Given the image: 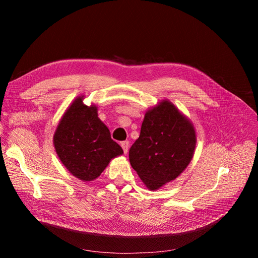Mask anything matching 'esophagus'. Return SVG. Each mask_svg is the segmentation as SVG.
Segmentation results:
<instances>
[{
	"mask_svg": "<svg viewBox=\"0 0 258 258\" xmlns=\"http://www.w3.org/2000/svg\"><path fill=\"white\" fill-rule=\"evenodd\" d=\"M122 150H123V153L127 154L128 153V150H129V142L128 141H123L120 143Z\"/></svg>",
	"mask_w": 258,
	"mask_h": 258,
	"instance_id": "obj_1",
	"label": "esophagus"
}]
</instances>
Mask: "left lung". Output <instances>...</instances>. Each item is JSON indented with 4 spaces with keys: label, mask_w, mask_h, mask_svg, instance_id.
<instances>
[{
    "label": "left lung",
    "mask_w": 258,
    "mask_h": 258,
    "mask_svg": "<svg viewBox=\"0 0 258 258\" xmlns=\"http://www.w3.org/2000/svg\"><path fill=\"white\" fill-rule=\"evenodd\" d=\"M196 143L192 121L163 99L145 112L140 137L130 147V165L148 189L157 190L183 173Z\"/></svg>",
    "instance_id": "8db88e82"
}]
</instances>
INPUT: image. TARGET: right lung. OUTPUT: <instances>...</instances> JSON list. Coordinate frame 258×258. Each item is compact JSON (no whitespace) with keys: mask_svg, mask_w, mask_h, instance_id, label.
Masks as SVG:
<instances>
[{"mask_svg":"<svg viewBox=\"0 0 258 258\" xmlns=\"http://www.w3.org/2000/svg\"><path fill=\"white\" fill-rule=\"evenodd\" d=\"M85 96L75 98L60 118L53 146L70 173L83 182L100 176L112 159L123 154L110 130L98 117L96 104L86 105Z\"/></svg>","mask_w":258,"mask_h":258,"instance_id":"obj_1","label":"right lung"}]
</instances>
